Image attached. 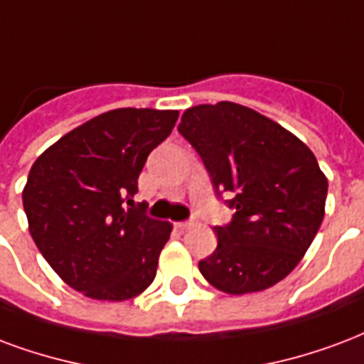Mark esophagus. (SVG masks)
<instances>
[{
  "instance_id": "34e87169",
  "label": "esophagus",
  "mask_w": 364,
  "mask_h": 364,
  "mask_svg": "<svg viewBox=\"0 0 364 364\" xmlns=\"http://www.w3.org/2000/svg\"><path fill=\"white\" fill-rule=\"evenodd\" d=\"M196 223V220L195 218H191V220H185V222H177L175 223V228H177V230H187V228H191V225H195Z\"/></svg>"
}]
</instances>
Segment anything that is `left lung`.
<instances>
[{
    "instance_id": "left-lung-1",
    "label": "left lung",
    "mask_w": 364,
    "mask_h": 364,
    "mask_svg": "<svg viewBox=\"0 0 364 364\" xmlns=\"http://www.w3.org/2000/svg\"><path fill=\"white\" fill-rule=\"evenodd\" d=\"M235 214L198 270L220 291H262L299 264L324 220L328 181L306 144L233 102L189 107L177 127Z\"/></svg>"
}]
</instances>
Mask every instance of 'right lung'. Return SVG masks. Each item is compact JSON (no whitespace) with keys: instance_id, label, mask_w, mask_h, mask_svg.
Returning a JSON list of instances; mask_svg holds the SVG:
<instances>
[{"instance_id":"1","label":"right lung","mask_w":364,"mask_h":364,"mask_svg":"<svg viewBox=\"0 0 364 364\" xmlns=\"http://www.w3.org/2000/svg\"><path fill=\"white\" fill-rule=\"evenodd\" d=\"M179 114L123 107L61 136L32 164L23 191L34 243L59 278L86 297L125 301L154 282L171 223L134 203L148 154Z\"/></svg>"}]
</instances>
